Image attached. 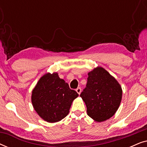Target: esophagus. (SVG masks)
<instances>
[{
  "label": "esophagus",
  "instance_id": "esophagus-1",
  "mask_svg": "<svg viewBox=\"0 0 147 147\" xmlns=\"http://www.w3.org/2000/svg\"><path fill=\"white\" fill-rule=\"evenodd\" d=\"M81 91H82L81 88H80V87H79V88H78L77 89H76V92H78V94H79V95L80 94V93H81Z\"/></svg>",
  "mask_w": 147,
  "mask_h": 147
}]
</instances>
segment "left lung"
<instances>
[{
	"label": "left lung",
	"instance_id": "1",
	"mask_svg": "<svg viewBox=\"0 0 147 147\" xmlns=\"http://www.w3.org/2000/svg\"><path fill=\"white\" fill-rule=\"evenodd\" d=\"M121 86L101 67L88 73L86 88L80 94L88 115L97 122L109 119L117 111L122 100Z\"/></svg>",
	"mask_w": 147,
	"mask_h": 147
}]
</instances>
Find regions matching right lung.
<instances>
[{
  "label": "right lung",
  "instance_id": "add662e5",
  "mask_svg": "<svg viewBox=\"0 0 147 147\" xmlns=\"http://www.w3.org/2000/svg\"><path fill=\"white\" fill-rule=\"evenodd\" d=\"M78 96L57 73H48L37 82L31 101L40 117L48 122H56L67 115L72 102Z\"/></svg>",
  "mask_w": 147,
  "mask_h": 147
}]
</instances>
